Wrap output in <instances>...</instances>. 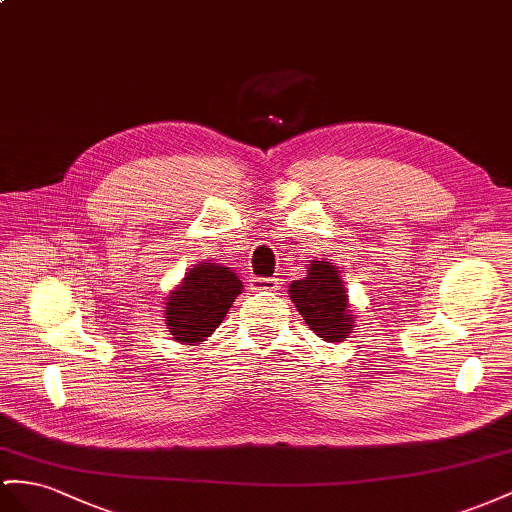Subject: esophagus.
Here are the masks:
<instances>
[{"label":"esophagus","instance_id":"1","mask_svg":"<svg viewBox=\"0 0 512 512\" xmlns=\"http://www.w3.org/2000/svg\"><path fill=\"white\" fill-rule=\"evenodd\" d=\"M279 281L272 277H251V290L255 292H277Z\"/></svg>","mask_w":512,"mask_h":512}]
</instances>
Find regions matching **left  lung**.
<instances>
[{
	"label": "left lung",
	"mask_w": 512,
	"mask_h": 512,
	"mask_svg": "<svg viewBox=\"0 0 512 512\" xmlns=\"http://www.w3.org/2000/svg\"><path fill=\"white\" fill-rule=\"evenodd\" d=\"M290 296L309 329L326 342H339L352 331L348 294L329 261H311L307 277L290 285Z\"/></svg>",
	"instance_id": "8db88e82"
}]
</instances>
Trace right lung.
Returning a JSON list of instances; mask_svg holds the SVG:
<instances>
[{
  "instance_id": "obj_1",
  "label": "right lung",
  "mask_w": 512,
  "mask_h": 512,
  "mask_svg": "<svg viewBox=\"0 0 512 512\" xmlns=\"http://www.w3.org/2000/svg\"><path fill=\"white\" fill-rule=\"evenodd\" d=\"M242 283L235 274L216 264L192 268L181 287L168 296L166 324L177 342L196 344L218 329L227 316Z\"/></svg>"
}]
</instances>
